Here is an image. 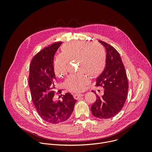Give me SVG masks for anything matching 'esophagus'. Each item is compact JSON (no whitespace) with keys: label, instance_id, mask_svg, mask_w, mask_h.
Segmentation results:
<instances>
[{"label":"esophagus","instance_id":"34e87169","mask_svg":"<svg viewBox=\"0 0 152 152\" xmlns=\"http://www.w3.org/2000/svg\"><path fill=\"white\" fill-rule=\"evenodd\" d=\"M83 96V94H75L73 95V97H74V98H75V99H79V97H82Z\"/></svg>","mask_w":152,"mask_h":152}]
</instances>
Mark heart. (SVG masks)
Returning <instances> with one entry per match:
<instances>
[{
	"label": "heart",
	"instance_id": "obj_1",
	"mask_svg": "<svg viewBox=\"0 0 152 152\" xmlns=\"http://www.w3.org/2000/svg\"><path fill=\"white\" fill-rule=\"evenodd\" d=\"M73 61H77L79 72L69 75L65 80V85L70 91L80 92L90 82L88 76L96 77L103 71L106 62V52L97 42L91 44L80 41L67 42L62 46L61 53L54 61L56 75L58 77L66 75L68 62Z\"/></svg>",
	"mask_w": 152,
	"mask_h": 152
}]
</instances>
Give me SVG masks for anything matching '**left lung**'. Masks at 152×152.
<instances>
[{"label": "left lung", "instance_id": "left-lung-1", "mask_svg": "<svg viewBox=\"0 0 152 152\" xmlns=\"http://www.w3.org/2000/svg\"><path fill=\"white\" fill-rule=\"evenodd\" d=\"M99 42L106 50V62L104 70L96 79V85L103 86L104 90L102 97L96 94L97 99L91 107V111L94 117L107 119L114 117L121 110L127 99L129 84L118 52L106 42Z\"/></svg>", "mask_w": 152, "mask_h": 152}]
</instances>
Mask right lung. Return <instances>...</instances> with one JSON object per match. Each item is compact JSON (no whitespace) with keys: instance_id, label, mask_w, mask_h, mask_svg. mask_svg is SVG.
<instances>
[{"instance_id":"right-lung-1","label":"right lung","mask_w":152,"mask_h":152,"mask_svg":"<svg viewBox=\"0 0 152 152\" xmlns=\"http://www.w3.org/2000/svg\"><path fill=\"white\" fill-rule=\"evenodd\" d=\"M61 44L62 42H56L39 52L33 58L29 68V86L32 100L39 115L52 124L68 120L76 102L69 93L63 95L62 101L53 100L56 80L53 59ZM58 92L61 93L60 90Z\"/></svg>"}]
</instances>
